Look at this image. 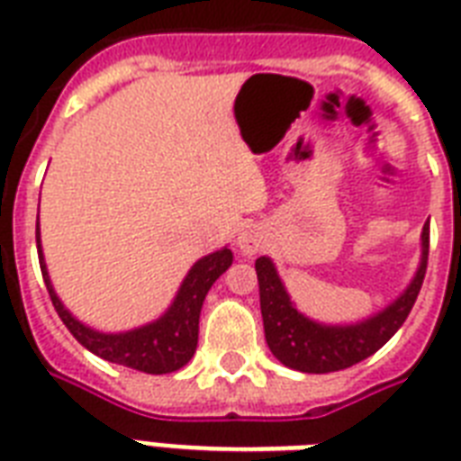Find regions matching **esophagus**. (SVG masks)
Here are the masks:
<instances>
[{"label": "esophagus", "instance_id": "obj_1", "mask_svg": "<svg viewBox=\"0 0 461 461\" xmlns=\"http://www.w3.org/2000/svg\"><path fill=\"white\" fill-rule=\"evenodd\" d=\"M263 244H266V231H263V227H258V224H246V227L239 230L237 246L244 256L258 253L260 249H263Z\"/></svg>", "mask_w": 461, "mask_h": 461}]
</instances>
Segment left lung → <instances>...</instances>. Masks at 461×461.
I'll return each mask as SVG.
<instances>
[{"label": "left lung", "instance_id": "left-lung-1", "mask_svg": "<svg viewBox=\"0 0 461 461\" xmlns=\"http://www.w3.org/2000/svg\"><path fill=\"white\" fill-rule=\"evenodd\" d=\"M429 263V222L421 230V258L414 277L375 313L354 322H322L299 311L270 256L256 260L260 313L273 357L292 371L332 373L364 361L383 347L407 321L423 285Z\"/></svg>", "mask_w": 461, "mask_h": 461}]
</instances>
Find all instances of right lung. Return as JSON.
<instances>
[{
	"label": "right lung",
	"instance_id": "add662e5",
	"mask_svg": "<svg viewBox=\"0 0 461 461\" xmlns=\"http://www.w3.org/2000/svg\"><path fill=\"white\" fill-rule=\"evenodd\" d=\"M35 241H38L40 270L45 277V287L68 332L95 357L112 361V364L126 366V368L150 373V375L179 371L181 366L191 361L195 347H198V321H201L203 302H205V296H208L217 277L234 260V253L227 246L203 256L188 267L186 277L181 280L172 303L165 308V313L158 315L155 321L143 322L139 328L122 330V332H103V330L90 328V325L78 321L54 292L50 273H47L42 241H40V215L38 227H35Z\"/></svg>",
	"mask_w": 461,
	"mask_h": 461
}]
</instances>
